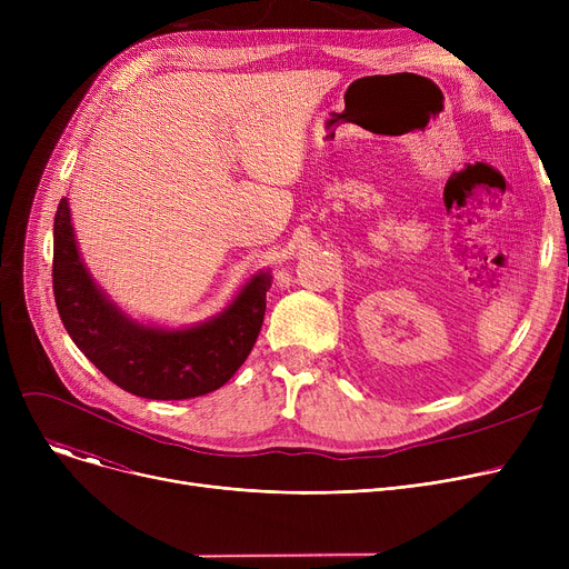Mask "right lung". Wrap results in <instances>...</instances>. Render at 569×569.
Returning a JSON list of instances; mask_svg holds the SVG:
<instances>
[{
  "label": "right lung",
  "instance_id": "obj_1",
  "mask_svg": "<svg viewBox=\"0 0 569 569\" xmlns=\"http://www.w3.org/2000/svg\"><path fill=\"white\" fill-rule=\"evenodd\" d=\"M52 290L69 337L108 380L157 401L193 399L219 390L249 357L264 318L272 272H258L217 316L189 327L138 322L119 309L84 267L69 198L54 214Z\"/></svg>",
  "mask_w": 569,
  "mask_h": 569
}]
</instances>
